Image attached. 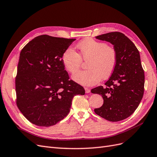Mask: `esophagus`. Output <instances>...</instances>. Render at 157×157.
Returning a JSON list of instances; mask_svg holds the SVG:
<instances>
[{
  "mask_svg": "<svg viewBox=\"0 0 157 157\" xmlns=\"http://www.w3.org/2000/svg\"><path fill=\"white\" fill-rule=\"evenodd\" d=\"M84 90H85V92H86V94H88L90 92V90L88 88H84Z\"/></svg>",
  "mask_w": 157,
  "mask_h": 157,
  "instance_id": "34e87169",
  "label": "esophagus"
}]
</instances>
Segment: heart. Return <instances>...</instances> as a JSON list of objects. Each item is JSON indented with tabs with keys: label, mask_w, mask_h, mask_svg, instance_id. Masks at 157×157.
Segmentation results:
<instances>
[{
	"label": "heart",
	"mask_w": 157,
	"mask_h": 157,
	"mask_svg": "<svg viewBox=\"0 0 157 157\" xmlns=\"http://www.w3.org/2000/svg\"><path fill=\"white\" fill-rule=\"evenodd\" d=\"M80 56L71 47L66 48L61 56L65 69L75 73L80 68L82 58L89 59L86 70L80 71L73 76V79L83 86L97 84L101 78L107 79L113 74L117 65V54L115 49L106 42L86 38L77 44Z\"/></svg>",
	"instance_id": "b5f03b06"
}]
</instances>
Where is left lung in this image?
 <instances>
[{"mask_svg":"<svg viewBox=\"0 0 157 157\" xmlns=\"http://www.w3.org/2000/svg\"><path fill=\"white\" fill-rule=\"evenodd\" d=\"M111 42L117 54L115 71L105 86L91 90L101 95L103 105L94 109L98 115L117 122L130 117L138 107L144 93L145 75L140 52L135 44L120 32H111L96 36Z\"/></svg>","mask_w":157,"mask_h":157,"instance_id":"left-lung-1","label":"left lung"}]
</instances>
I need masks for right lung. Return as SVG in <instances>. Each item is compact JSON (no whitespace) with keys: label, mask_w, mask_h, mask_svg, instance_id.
I'll return each instance as SVG.
<instances>
[{"label":"right lung","mask_w":157,"mask_h":157,"mask_svg":"<svg viewBox=\"0 0 157 157\" xmlns=\"http://www.w3.org/2000/svg\"><path fill=\"white\" fill-rule=\"evenodd\" d=\"M75 40L43 35L21 51L16 77V104L27 119L39 126H54L68 115L76 95H84L80 84L69 80L61 61Z\"/></svg>","instance_id":"add662e5"}]
</instances>
